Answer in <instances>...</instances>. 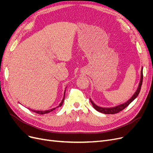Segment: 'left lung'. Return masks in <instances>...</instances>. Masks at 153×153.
<instances>
[{
  "instance_id": "8db88e82",
  "label": "left lung",
  "mask_w": 153,
  "mask_h": 153,
  "mask_svg": "<svg viewBox=\"0 0 153 153\" xmlns=\"http://www.w3.org/2000/svg\"><path fill=\"white\" fill-rule=\"evenodd\" d=\"M142 81H143V71H142V69L141 79H140L139 85H138V89L137 90L135 94H134V95L131 97V98L129 99L126 103H125L124 104L120 105L119 106H115V107H113V108H102V107H100V106H97L96 105H95L93 103V101H92L90 98L91 103H92V106H93L95 110H96L97 111H98V112H101V113L105 114H115L119 113V112H121V111L124 110L125 108L127 107V106L137 98V96L138 95V94H139V92L140 91L141 86H142Z\"/></svg>"
}]
</instances>
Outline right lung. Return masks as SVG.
Listing matches in <instances>:
<instances>
[{
    "instance_id": "right-lung-1",
    "label": "right lung",
    "mask_w": 153,
    "mask_h": 153,
    "mask_svg": "<svg viewBox=\"0 0 153 153\" xmlns=\"http://www.w3.org/2000/svg\"><path fill=\"white\" fill-rule=\"evenodd\" d=\"M64 98H65V92H64V98H63V99H62V101H61V103H60V105L57 106V107H59V106H61L62 105V104H63V102H64ZM55 108H52V109H51V110H45V111H36V110H31L32 111H33L34 112H35V113H36V114H48V113H49V112H52V111H53V110H55Z\"/></svg>"
}]
</instances>
